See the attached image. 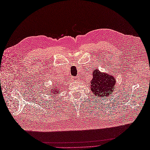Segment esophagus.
<instances>
[{
    "label": "esophagus",
    "mask_w": 150,
    "mask_h": 150,
    "mask_svg": "<svg viewBox=\"0 0 150 150\" xmlns=\"http://www.w3.org/2000/svg\"><path fill=\"white\" fill-rule=\"evenodd\" d=\"M72 79L74 80V81H76L77 79H78V78H77V77H73V78H72Z\"/></svg>",
    "instance_id": "1"
}]
</instances>
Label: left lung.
I'll use <instances>...</instances> for the list:
<instances>
[{
	"label": "left lung",
	"instance_id": "left-lung-1",
	"mask_svg": "<svg viewBox=\"0 0 150 150\" xmlns=\"http://www.w3.org/2000/svg\"><path fill=\"white\" fill-rule=\"evenodd\" d=\"M93 76V79L90 81L91 91L94 96L102 98L111 95L116 83L115 77L107 73H101L98 69H95Z\"/></svg>",
	"mask_w": 150,
	"mask_h": 150
}]
</instances>
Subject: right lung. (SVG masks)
Returning a JSON list of instances; mask_svg holds the SVG:
<instances>
[{
  "label": "right lung",
  "instance_id": "1",
  "mask_svg": "<svg viewBox=\"0 0 150 150\" xmlns=\"http://www.w3.org/2000/svg\"><path fill=\"white\" fill-rule=\"evenodd\" d=\"M52 89H53V91H52ZM60 92H61V91H59V89H57V86H55V88L52 89V90L51 91H50V93H52L53 94H54V95L58 94V93H60Z\"/></svg>",
  "mask_w": 150,
  "mask_h": 150
}]
</instances>
